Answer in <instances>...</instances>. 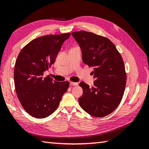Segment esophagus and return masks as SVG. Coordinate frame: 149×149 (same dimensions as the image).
<instances>
[{
    "label": "esophagus",
    "instance_id": "esophagus-1",
    "mask_svg": "<svg viewBox=\"0 0 149 149\" xmlns=\"http://www.w3.org/2000/svg\"><path fill=\"white\" fill-rule=\"evenodd\" d=\"M78 84L77 83H74V82H70V86H77Z\"/></svg>",
    "mask_w": 149,
    "mask_h": 149
}]
</instances>
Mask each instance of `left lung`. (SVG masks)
Here are the masks:
<instances>
[{
  "label": "left lung",
  "mask_w": 149,
  "mask_h": 149,
  "mask_svg": "<svg viewBox=\"0 0 149 149\" xmlns=\"http://www.w3.org/2000/svg\"><path fill=\"white\" fill-rule=\"evenodd\" d=\"M72 35L80 47L83 63L93 68L95 79L91 88L79 83L83 93L79 102L90 115L105 116L118 107L124 93L127 76L122 56L107 38L84 31Z\"/></svg>",
  "instance_id": "8db88e82"
}]
</instances>
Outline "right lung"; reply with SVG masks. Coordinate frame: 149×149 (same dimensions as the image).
<instances>
[{"label": "right lung", "mask_w": 149, "mask_h": 149, "mask_svg": "<svg viewBox=\"0 0 149 149\" xmlns=\"http://www.w3.org/2000/svg\"><path fill=\"white\" fill-rule=\"evenodd\" d=\"M70 33L46 35L31 41L19 53L15 65L14 81L18 100L26 111L43 118L58 108L69 82H57L43 72L54 63Z\"/></svg>", "instance_id": "1"}]
</instances>
